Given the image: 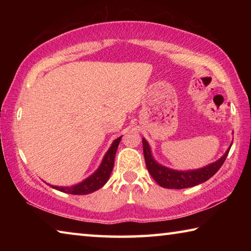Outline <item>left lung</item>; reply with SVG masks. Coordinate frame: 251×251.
Segmentation results:
<instances>
[{
	"label": "left lung",
	"mask_w": 251,
	"mask_h": 251,
	"mask_svg": "<svg viewBox=\"0 0 251 251\" xmlns=\"http://www.w3.org/2000/svg\"><path fill=\"white\" fill-rule=\"evenodd\" d=\"M231 145L229 146L222 158H219L215 163L207 165V166L202 168L195 169V171H175V169L167 168L157 163L154 157L151 156V147L148 145L147 141L145 138H143L144 157H145V163L148 172H150L151 177L154 178L155 181L159 186L171 189L188 188V187H194L209 179L223 166L224 161L226 160L228 152L230 151Z\"/></svg>",
	"instance_id": "1"
}]
</instances>
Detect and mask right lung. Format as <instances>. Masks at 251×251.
I'll list each match as a JSON object with an SVG mask.
<instances>
[{
	"label": "right lung",
	"instance_id": "obj_1",
	"mask_svg": "<svg viewBox=\"0 0 251 251\" xmlns=\"http://www.w3.org/2000/svg\"><path fill=\"white\" fill-rule=\"evenodd\" d=\"M121 139H122V136L113 142L112 146L109 147V150L105 154L103 160H101V164L100 165V167L97 168V171L94 174H92L90 177H87L85 180L80 181L79 184L69 186V187H62V186L59 187V186H53L50 184L49 185L52 187V188L59 190V192L72 194V195H87L101 188V187L106 184V181L108 180L110 173L113 171L114 159H115L116 151H117L118 145H120Z\"/></svg>",
	"mask_w": 251,
	"mask_h": 251
}]
</instances>
